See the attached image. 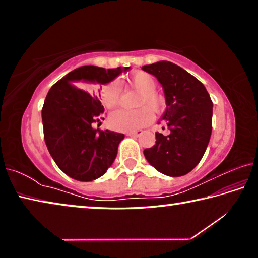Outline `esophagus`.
<instances>
[{"label": "esophagus", "instance_id": "34e87169", "mask_svg": "<svg viewBox=\"0 0 258 258\" xmlns=\"http://www.w3.org/2000/svg\"><path fill=\"white\" fill-rule=\"evenodd\" d=\"M143 133L142 130H135V131H132V132H128L127 135H130V137H140Z\"/></svg>", "mask_w": 258, "mask_h": 258}]
</instances>
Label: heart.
Wrapping results in <instances>:
<instances>
[{
  "label": "heart",
  "mask_w": 258,
  "mask_h": 258,
  "mask_svg": "<svg viewBox=\"0 0 258 258\" xmlns=\"http://www.w3.org/2000/svg\"><path fill=\"white\" fill-rule=\"evenodd\" d=\"M128 84L139 91L135 110L118 109L109 116L110 127L120 132H132L149 124L151 120V112H159L164 107L165 100L160 93L155 90L156 81L150 74L138 72L128 78ZM101 102L106 108L111 109L119 103L120 89L116 82H111L102 87L100 93Z\"/></svg>",
  "instance_id": "obj_1"
}]
</instances>
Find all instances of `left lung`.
Instances as JSON below:
<instances>
[{"label": "left lung", "instance_id": "1", "mask_svg": "<svg viewBox=\"0 0 258 258\" xmlns=\"http://www.w3.org/2000/svg\"><path fill=\"white\" fill-rule=\"evenodd\" d=\"M142 71L154 75L163 86L166 110L161 120L169 130L168 135L156 133V145L143 154L165 175H185L202 160L211 139V97L202 82L169 61L147 64Z\"/></svg>", "mask_w": 258, "mask_h": 258}]
</instances>
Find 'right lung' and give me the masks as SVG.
I'll return each mask as SVG.
<instances>
[{"label": "right lung", "instance_id": "1", "mask_svg": "<svg viewBox=\"0 0 258 258\" xmlns=\"http://www.w3.org/2000/svg\"><path fill=\"white\" fill-rule=\"evenodd\" d=\"M130 67L82 66L51 87L42 109L44 140L58 167L74 180H97L108 171L124 134L92 127L104 111L90 84H107Z\"/></svg>", "mask_w": 258, "mask_h": 258}]
</instances>
